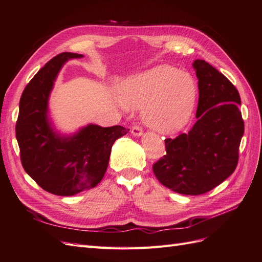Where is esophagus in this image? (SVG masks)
<instances>
[{
    "label": "esophagus",
    "instance_id": "esophagus-1",
    "mask_svg": "<svg viewBox=\"0 0 262 262\" xmlns=\"http://www.w3.org/2000/svg\"><path fill=\"white\" fill-rule=\"evenodd\" d=\"M143 133H144V130L139 125H134L132 127V134L134 136H142Z\"/></svg>",
    "mask_w": 262,
    "mask_h": 262
}]
</instances>
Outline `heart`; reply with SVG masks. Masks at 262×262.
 Returning <instances> with one entry per match:
<instances>
[{
    "label": "heart",
    "instance_id": "1",
    "mask_svg": "<svg viewBox=\"0 0 262 262\" xmlns=\"http://www.w3.org/2000/svg\"><path fill=\"white\" fill-rule=\"evenodd\" d=\"M197 86L183 71L160 65L134 78L127 91L132 106L145 107V122L152 129L171 134L188 124L195 108Z\"/></svg>",
    "mask_w": 262,
    "mask_h": 262
}]
</instances>
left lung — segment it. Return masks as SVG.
Returning a JSON list of instances; mask_svg holds the SVG:
<instances>
[{"label": "left lung", "instance_id": "1", "mask_svg": "<svg viewBox=\"0 0 262 262\" xmlns=\"http://www.w3.org/2000/svg\"><path fill=\"white\" fill-rule=\"evenodd\" d=\"M198 77L197 122L175 138H166L165 155L152 165L159 183L183 195H201L234 171L245 124L239 92L204 59L193 62Z\"/></svg>", "mask_w": 262, "mask_h": 262}]
</instances>
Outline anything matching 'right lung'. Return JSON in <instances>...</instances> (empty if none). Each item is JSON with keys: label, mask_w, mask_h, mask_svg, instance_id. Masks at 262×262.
<instances>
[{"label": "right lung", "mask_w": 262, "mask_h": 262, "mask_svg": "<svg viewBox=\"0 0 262 262\" xmlns=\"http://www.w3.org/2000/svg\"><path fill=\"white\" fill-rule=\"evenodd\" d=\"M82 54L64 52L39 70L19 99L15 134L24 170L48 192L74 196L95 187L108 166L112 146L129 129L123 126L89 125L74 136L53 132L48 119V100L62 65Z\"/></svg>", "instance_id": "1"}]
</instances>
